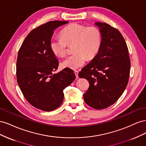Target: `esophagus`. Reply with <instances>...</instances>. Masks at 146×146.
<instances>
[{"mask_svg": "<svg viewBox=\"0 0 146 146\" xmlns=\"http://www.w3.org/2000/svg\"><path fill=\"white\" fill-rule=\"evenodd\" d=\"M74 74H75V75H76V77L78 78V70H75Z\"/></svg>", "mask_w": 146, "mask_h": 146, "instance_id": "34e87169", "label": "esophagus"}]
</instances>
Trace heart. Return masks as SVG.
Masks as SVG:
<instances>
[{
	"mask_svg": "<svg viewBox=\"0 0 146 146\" xmlns=\"http://www.w3.org/2000/svg\"><path fill=\"white\" fill-rule=\"evenodd\" d=\"M61 38H52L50 48L57 56H63L68 45L74 44V54L68 56L61 63L63 68L78 69L85 64L86 57L91 59L98 54L102 44V34L95 27L74 23L68 25L60 32Z\"/></svg>",
	"mask_w": 146,
	"mask_h": 146,
	"instance_id": "1",
	"label": "heart"
}]
</instances>
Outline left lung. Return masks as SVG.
<instances>
[{"label":"left lung","mask_w":146,"mask_h":146,"mask_svg":"<svg viewBox=\"0 0 146 146\" xmlns=\"http://www.w3.org/2000/svg\"><path fill=\"white\" fill-rule=\"evenodd\" d=\"M94 24L102 34L101 47L78 77L90 83L83 95L85 103L102 110L115 103L124 91L129 82L130 61L127 44L119 31L105 23Z\"/></svg>","instance_id":"left-lung-1"}]
</instances>
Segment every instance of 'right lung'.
Returning a JSON list of instances; mask_svg holds the SVG:
<instances>
[{
    "label": "right lung",
    "instance_id": "right-lung-1",
    "mask_svg": "<svg viewBox=\"0 0 146 146\" xmlns=\"http://www.w3.org/2000/svg\"><path fill=\"white\" fill-rule=\"evenodd\" d=\"M68 21H54L41 25L29 33L17 55L16 77L24 96L34 107L50 111L60 107L63 90L76 79L73 70L65 68L54 74L58 61L50 48L54 30Z\"/></svg>",
    "mask_w": 146,
    "mask_h": 146
}]
</instances>
